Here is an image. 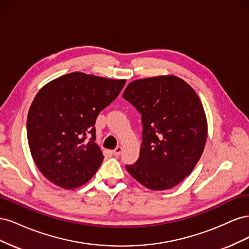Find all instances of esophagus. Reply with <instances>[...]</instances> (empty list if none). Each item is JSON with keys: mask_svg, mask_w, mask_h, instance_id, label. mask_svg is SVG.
<instances>
[{"mask_svg": "<svg viewBox=\"0 0 249 249\" xmlns=\"http://www.w3.org/2000/svg\"><path fill=\"white\" fill-rule=\"evenodd\" d=\"M122 152H123V147L117 146L114 150H113V155H114L115 157H118L120 154H122Z\"/></svg>", "mask_w": 249, "mask_h": 249, "instance_id": "obj_1", "label": "esophagus"}]
</instances>
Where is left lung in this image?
I'll list each match as a JSON object with an SVG mask.
<instances>
[{
	"mask_svg": "<svg viewBox=\"0 0 249 249\" xmlns=\"http://www.w3.org/2000/svg\"><path fill=\"white\" fill-rule=\"evenodd\" d=\"M141 114L142 143L130 175L150 190H166L189 176L206 145L205 110L193 88L176 76L131 82L123 93Z\"/></svg>",
	"mask_w": 249,
	"mask_h": 249,
	"instance_id": "obj_1",
	"label": "left lung"
}]
</instances>
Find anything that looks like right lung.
<instances>
[{"label":"right lung","mask_w":249,"mask_h":249,"mask_svg":"<svg viewBox=\"0 0 249 249\" xmlns=\"http://www.w3.org/2000/svg\"><path fill=\"white\" fill-rule=\"evenodd\" d=\"M124 84L125 80L71 72L36 94L27 118L28 143L36 166L52 183L74 189L94 176L104 160L94 142L95 120Z\"/></svg>","instance_id":"right-lung-1"}]
</instances>
